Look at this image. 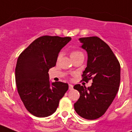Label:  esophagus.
Instances as JSON below:
<instances>
[{"label":"esophagus","instance_id":"34e87169","mask_svg":"<svg viewBox=\"0 0 132 132\" xmlns=\"http://www.w3.org/2000/svg\"><path fill=\"white\" fill-rule=\"evenodd\" d=\"M69 89L73 90V85H71V84H69Z\"/></svg>","mask_w":132,"mask_h":132}]
</instances>
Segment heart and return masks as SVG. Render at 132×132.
Masks as SVG:
<instances>
[{
	"instance_id": "b5f03b06",
	"label": "heart",
	"mask_w": 132,
	"mask_h": 132,
	"mask_svg": "<svg viewBox=\"0 0 132 132\" xmlns=\"http://www.w3.org/2000/svg\"><path fill=\"white\" fill-rule=\"evenodd\" d=\"M80 55H83V54H82V52L77 51V50H73V51H72V52L70 53V56H71V59H73V58L74 57H76Z\"/></svg>"
}]
</instances>
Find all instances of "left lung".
Wrapping results in <instances>:
<instances>
[{"mask_svg": "<svg viewBox=\"0 0 132 132\" xmlns=\"http://www.w3.org/2000/svg\"><path fill=\"white\" fill-rule=\"evenodd\" d=\"M81 47L88 54L87 67L82 73V80L93 83L88 88L75 85L73 88L80 93L74 104L79 116L87 120L101 117L114 101L120 82V65L113 52L101 38L96 36L79 38Z\"/></svg>", "mask_w": 132, "mask_h": 132, "instance_id": "1", "label": "left lung"}]
</instances>
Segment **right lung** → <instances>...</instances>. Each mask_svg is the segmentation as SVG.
Masks as SVG:
<instances>
[{
    "instance_id": "right-lung-1",
    "label": "right lung",
    "mask_w": 132,
    "mask_h": 132,
    "mask_svg": "<svg viewBox=\"0 0 132 132\" xmlns=\"http://www.w3.org/2000/svg\"><path fill=\"white\" fill-rule=\"evenodd\" d=\"M71 38L44 36L35 39L17 60L15 77L18 93L27 110L44 118L56 111L67 83H50L48 71L56 65L60 50Z\"/></svg>"
}]
</instances>
